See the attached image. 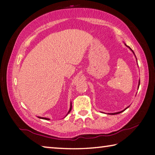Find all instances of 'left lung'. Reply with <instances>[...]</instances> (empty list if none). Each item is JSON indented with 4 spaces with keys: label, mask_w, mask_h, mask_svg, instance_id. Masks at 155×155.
I'll return each mask as SVG.
<instances>
[{
    "label": "left lung",
    "mask_w": 155,
    "mask_h": 155,
    "mask_svg": "<svg viewBox=\"0 0 155 155\" xmlns=\"http://www.w3.org/2000/svg\"><path fill=\"white\" fill-rule=\"evenodd\" d=\"M125 45L127 46V47H129V49H130V50H131V51L132 52H133V53H134V54L135 55V53H134V52L133 51V50H132L131 48H130V47H129V46H127V45L126 44H125ZM135 56H136V55H135ZM136 60H137V59H136ZM140 80H139V83H138V88H139V86H140ZM138 88H137V89H138ZM129 107V106H128ZM128 107H127V108H126L125 109H124V110H122V111H120V112H114V113H108L109 114H119V113H120V112H123V111H125V110L127 109V108H128Z\"/></svg>",
    "instance_id": "8db88e82"
}]
</instances>
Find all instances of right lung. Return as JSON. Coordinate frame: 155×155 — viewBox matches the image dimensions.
Instances as JSON below:
<instances>
[{
    "label": "right lung",
    "mask_w": 155,
    "mask_h": 155,
    "mask_svg": "<svg viewBox=\"0 0 155 155\" xmlns=\"http://www.w3.org/2000/svg\"><path fill=\"white\" fill-rule=\"evenodd\" d=\"M71 110H72V103H70V110H69V111H68V114H69L70 113V112L71 111ZM39 119H45V120H49V119H48V118H45V117H38Z\"/></svg>",
    "instance_id": "right-lung-1"
}]
</instances>
